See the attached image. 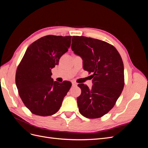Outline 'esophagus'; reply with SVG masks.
<instances>
[{
    "label": "esophagus",
    "mask_w": 148,
    "mask_h": 148,
    "mask_svg": "<svg viewBox=\"0 0 148 148\" xmlns=\"http://www.w3.org/2000/svg\"><path fill=\"white\" fill-rule=\"evenodd\" d=\"M77 84H78V83H77L76 82H73L72 83V85L73 86H77Z\"/></svg>",
    "instance_id": "34e87169"
}]
</instances>
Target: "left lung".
Listing matches in <instances>:
<instances>
[{
	"instance_id": "1",
	"label": "left lung",
	"mask_w": 148,
	"mask_h": 148,
	"mask_svg": "<svg viewBox=\"0 0 148 148\" xmlns=\"http://www.w3.org/2000/svg\"><path fill=\"white\" fill-rule=\"evenodd\" d=\"M71 50L82 57L85 70L92 73L91 89L79 84V112L89 119L101 117L115 104L124 87V67L120 53L105 41L84 36H73Z\"/></svg>"
}]
</instances>
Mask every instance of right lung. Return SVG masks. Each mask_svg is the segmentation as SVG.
<instances>
[{"label":"right lung","mask_w":148,"mask_h":148,"mask_svg":"<svg viewBox=\"0 0 148 148\" xmlns=\"http://www.w3.org/2000/svg\"><path fill=\"white\" fill-rule=\"evenodd\" d=\"M71 36L48 35L33 42L18 66L15 83L25 106L33 114H56L71 86L70 82H54L51 69L68 51Z\"/></svg>","instance_id":"add662e5"}]
</instances>
